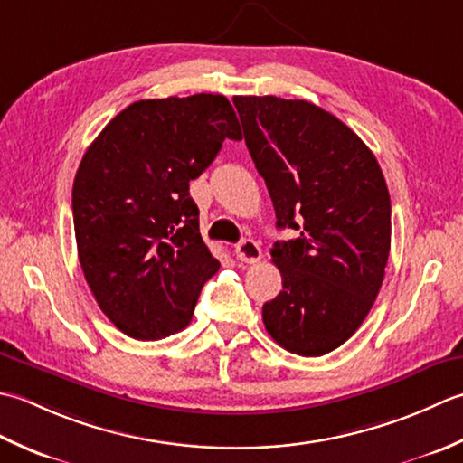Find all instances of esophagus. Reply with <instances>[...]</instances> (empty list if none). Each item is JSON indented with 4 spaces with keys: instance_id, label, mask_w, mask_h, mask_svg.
<instances>
[{
    "instance_id": "esophagus-1",
    "label": "esophagus",
    "mask_w": 463,
    "mask_h": 463,
    "mask_svg": "<svg viewBox=\"0 0 463 463\" xmlns=\"http://www.w3.org/2000/svg\"><path fill=\"white\" fill-rule=\"evenodd\" d=\"M235 253H238V260L243 263H258L261 260V248L253 240H243L238 243Z\"/></svg>"
}]
</instances>
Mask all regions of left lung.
<instances>
[{"mask_svg": "<svg viewBox=\"0 0 463 463\" xmlns=\"http://www.w3.org/2000/svg\"><path fill=\"white\" fill-rule=\"evenodd\" d=\"M245 146L266 179L279 230L271 260L284 289L263 304L268 334L317 357L350 339L382 288L392 203L375 156L332 113L304 99L235 96Z\"/></svg>", "mask_w": 463, "mask_h": 463, "instance_id": "1", "label": "left lung"}]
</instances>
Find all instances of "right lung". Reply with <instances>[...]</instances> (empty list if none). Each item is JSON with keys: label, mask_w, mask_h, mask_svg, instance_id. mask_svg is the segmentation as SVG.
Wrapping results in <instances>:
<instances>
[{"label": "right lung", "mask_w": 463, "mask_h": 463, "mask_svg": "<svg viewBox=\"0 0 463 463\" xmlns=\"http://www.w3.org/2000/svg\"><path fill=\"white\" fill-rule=\"evenodd\" d=\"M223 139H241L232 103L195 93L131 103L83 154L71 192L80 263L103 314L129 337L184 329L220 269L190 182Z\"/></svg>", "instance_id": "1"}]
</instances>
